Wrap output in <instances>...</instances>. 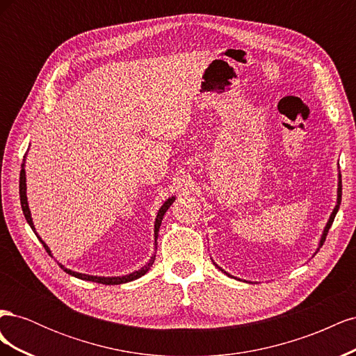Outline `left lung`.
Listing matches in <instances>:
<instances>
[{
    "label": "left lung",
    "mask_w": 356,
    "mask_h": 356,
    "mask_svg": "<svg viewBox=\"0 0 356 356\" xmlns=\"http://www.w3.org/2000/svg\"><path fill=\"white\" fill-rule=\"evenodd\" d=\"M340 203H341V175H339V188H337V204H336V208H334V211H332V213L330 215V220H328V222H327V225H325V229H324V233H322V238H321V242H319V248L324 245V242H325V238H327V234H328V230H330V227H331V224H332V221H334V218H336V213H337V211H339V208H340ZM319 248H318V251H319ZM217 266V264H215ZM218 267V266H217ZM221 272H224L221 267H218ZM225 275L227 276H230L227 272H224Z\"/></svg>",
    "instance_id": "left-lung-1"
}]
</instances>
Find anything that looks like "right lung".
<instances>
[{
	"label": "right lung",
	"instance_id": "add662e5",
	"mask_svg": "<svg viewBox=\"0 0 356 356\" xmlns=\"http://www.w3.org/2000/svg\"><path fill=\"white\" fill-rule=\"evenodd\" d=\"M19 195H20V204H22V211H24L25 218H26L28 224L31 225V229L35 232L34 222H32V218H31V211H29V207H28V199H26V175H25L24 165H22V170H20V179H19ZM174 200H175V197H169V199L163 203V207H161V208L159 209V212H157L156 222H154V245H157V243H156V241H157V236H159V229H160L161 220H163V215H165V212L169 209L170 204L174 203ZM35 234H37V233H35ZM37 238L40 239V242L42 243V246H44V250L51 255V252H50V250H49V246H47L44 242L41 241V238H40L38 234H37ZM154 260H156V255H153V257H152V260H149L144 267L139 268V270H136V272H134V273H129V275H126V276H114V277L90 276V275H84V273H77V272H72V270H70V268H65V267H63L62 264H59V266H60V267L63 268V270H65L68 275L75 276V277H79V279H83V281L98 282V284H104V285H120V284H126V282L135 281V279L144 276V275L149 270V267L153 266Z\"/></svg>",
	"mask_w": 356,
	"mask_h": 356
}]
</instances>
